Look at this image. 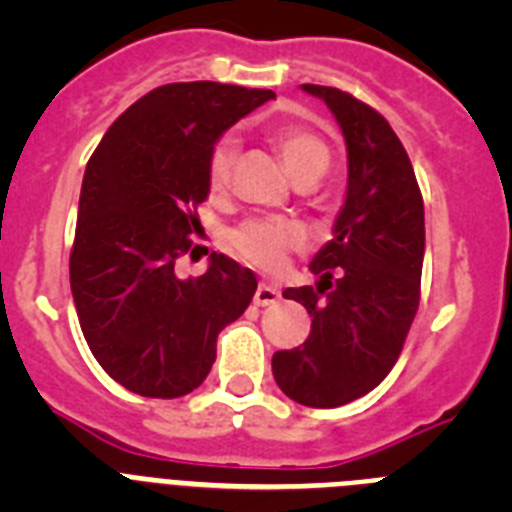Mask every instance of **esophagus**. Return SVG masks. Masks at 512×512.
Listing matches in <instances>:
<instances>
[{
	"instance_id": "1",
	"label": "esophagus",
	"mask_w": 512,
	"mask_h": 512,
	"mask_svg": "<svg viewBox=\"0 0 512 512\" xmlns=\"http://www.w3.org/2000/svg\"><path fill=\"white\" fill-rule=\"evenodd\" d=\"M279 297H282L279 287H274V284H259V287H256V295H253V305H259V307L274 305Z\"/></svg>"
}]
</instances>
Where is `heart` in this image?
Segmentation results:
<instances>
[{"label":"heart","mask_w":512,"mask_h":512,"mask_svg":"<svg viewBox=\"0 0 512 512\" xmlns=\"http://www.w3.org/2000/svg\"><path fill=\"white\" fill-rule=\"evenodd\" d=\"M269 140L282 153L289 174L295 179L320 176L330 164V146L318 130L297 120H277L269 125ZM235 148L230 140H220L207 164V187L210 192H223L233 171ZM230 251L256 269L271 271L282 266L284 256L305 243V233L297 223L284 217H256L246 220L228 235Z\"/></svg>","instance_id":"b5f03b06"}]
</instances>
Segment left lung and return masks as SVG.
<instances>
[{
	"label": "left lung",
	"instance_id": "obj_1",
	"mask_svg": "<svg viewBox=\"0 0 512 512\" xmlns=\"http://www.w3.org/2000/svg\"><path fill=\"white\" fill-rule=\"evenodd\" d=\"M336 115L346 138L348 189L333 241L312 259L315 287L284 289L312 318L302 346L271 356L289 400L338 408L372 392L395 366L420 302L423 194L400 138L377 110L320 84H302Z\"/></svg>",
	"mask_w": 512,
	"mask_h": 512
}]
</instances>
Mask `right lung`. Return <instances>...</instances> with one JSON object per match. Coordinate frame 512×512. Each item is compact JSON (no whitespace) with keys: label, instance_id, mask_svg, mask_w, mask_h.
Segmentation results:
<instances>
[{"label":"right lung","instance_id":"1","mask_svg":"<svg viewBox=\"0 0 512 512\" xmlns=\"http://www.w3.org/2000/svg\"><path fill=\"white\" fill-rule=\"evenodd\" d=\"M274 99L271 89L179 81L130 104L89 158L69 274L81 333L104 372L143 397L189 395L215 364L217 333L238 320L256 274L210 253L202 277H176L192 256L215 140Z\"/></svg>","mask_w":512,"mask_h":512}]
</instances>
